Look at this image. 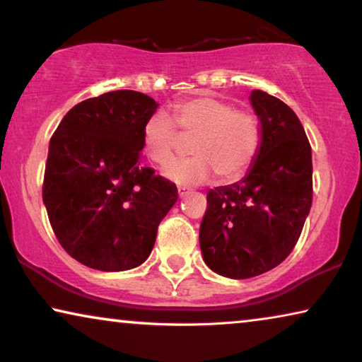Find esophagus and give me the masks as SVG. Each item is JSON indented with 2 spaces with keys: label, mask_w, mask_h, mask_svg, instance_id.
Wrapping results in <instances>:
<instances>
[{
  "label": "esophagus",
  "mask_w": 362,
  "mask_h": 362,
  "mask_svg": "<svg viewBox=\"0 0 362 362\" xmlns=\"http://www.w3.org/2000/svg\"><path fill=\"white\" fill-rule=\"evenodd\" d=\"M187 194H189V187H185V186L177 187V196L185 197V196H187Z\"/></svg>",
  "instance_id": "1"
}]
</instances>
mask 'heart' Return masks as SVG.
I'll return each mask as SVG.
<instances>
[{
    "label": "heart",
    "mask_w": 362,
    "mask_h": 362,
    "mask_svg": "<svg viewBox=\"0 0 362 362\" xmlns=\"http://www.w3.org/2000/svg\"><path fill=\"white\" fill-rule=\"evenodd\" d=\"M181 136L192 139L187 160L165 168L163 175L181 186L201 185L217 173L224 181L240 177L259 155L262 130L259 118L214 95H197L177 102L171 115L158 112L143 125L145 155L155 165L175 160Z\"/></svg>",
    "instance_id": "obj_1"
}]
</instances>
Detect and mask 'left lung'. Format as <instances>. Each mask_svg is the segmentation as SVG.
<instances>
[{
	"instance_id": "8db88e82",
	"label": "left lung",
	"mask_w": 362,
	"mask_h": 362,
	"mask_svg": "<svg viewBox=\"0 0 362 362\" xmlns=\"http://www.w3.org/2000/svg\"><path fill=\"white\" fill-rule=\"evenodd\" d=\"M250 103L262 130L259 155L240 181L207 192L199 229L206 265L237 280L290 255L313 199L311 146L298 117L262 90H252Z\"/></svg>"
}]
</instances>
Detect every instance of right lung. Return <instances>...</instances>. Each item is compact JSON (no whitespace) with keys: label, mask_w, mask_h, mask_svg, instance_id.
Segmentation results:
<instances>
[{"label":"right lung","mask_w":362,"mask_h":362,"mask_svg":"<svg viewBox=\"0 0 362 362\" xmlns=\"http://www.w3.org/2000/svg\"><path fill=\"white\" fill-rule=\"evenodd\" d=\"M158 105L135 90L87 98L49 143L44 206L64 250L90 269L141 265L177 201L176 185L140 163L143 125Z\"/></svg>","instance_id":"add662e5"}]
</instances>
